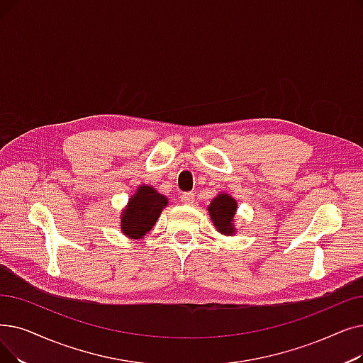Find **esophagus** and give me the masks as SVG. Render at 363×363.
<instances>
[{
    "label": "esophagus",
    "instance_id": "obj_1",
    "mask_svg": "<svg viewBox=\"0 0 363 363\" xmlns=\"http://www.w3.org/2000/svg\"><path fill=\"white\" fill-rule=\"evenodd\" d=\"M181 201L184 204H193L194 203V194L193 193H182Z\"/></svg>",
    "mask_w": 363,
    "mask_h": 363
}]
</instances>
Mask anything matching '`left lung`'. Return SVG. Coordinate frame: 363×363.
<instances>
[{
	"mask_svg": "<svg viewBox=\"0 0 363 363\" xmlns=\"http://www.w3.org/2000/svg\"><path fill=\"white\" fill-rule=\"evenodd\" d=\"M238 209V203L228 194H219L212 200L209 206V215L213 220V225L223 234L234 233L233 216Z\"/></svg>",
	"mask_w": 363,
	"mask_h": 363,
	"instance_id": "8db88e82",
	"label": "left lung"
}]
</instances>
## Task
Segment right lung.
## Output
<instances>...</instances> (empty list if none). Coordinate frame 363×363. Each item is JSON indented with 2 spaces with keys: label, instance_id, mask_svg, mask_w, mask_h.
<instances>
[{
  "label": "right lung",
  "instance_id": "1",
  "mask_svg": "<svg viewBox=\"0 0 363 363\" xmlns=\"http://www.w3.org/2000/svg\"><path fill=\"white\" fill-rule=\"evenodd\" d=\"M167 199L148 185L139 186L121 215V231L133 239L147 234L159 219Z\"/></svg>",
  "mask_w": 363,
  "mask_h": 363
}]
</instances>
